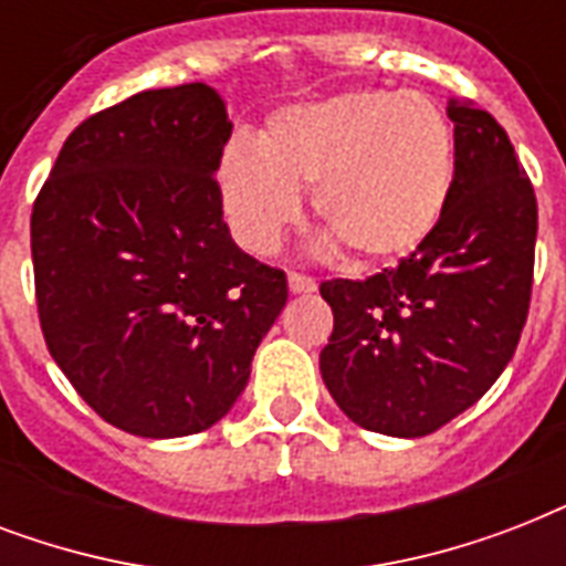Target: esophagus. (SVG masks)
Listing matches in <instances>:
<instances>
[{
    "label": "esophagus",
    "instance_id": "obj_1",
    "mask_svg": "<svg viewBox=\"0 0 566 566\" xmlns=\"http://www.w3.org/2000/svg\"><path fill=\"white\" fill-rule=\"evenodd\" d=\"M287 287H291L293 296H305V293L317 291V282H314V279H308V275L291 273L287 275Z\"/></svg>",
    "mask_w": 566,
    "mask_h": 566
}]
</instances>
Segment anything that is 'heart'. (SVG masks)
I'll return each mask as SVG.
<instances>
[{
  "label": "heart",
  "mask_w": 566,
  "mask_h": 566,
  "mask_svg": "<svg viewBox=\"0 0 566 566\" xmlns=\"http://www.w3.org/2000/svg\"><path fill=\"white\" fill-rule=\"evenodd\" d=\"M222 208L247 247L270 252L300 213L323 222L319 249L399 261L434 234L455 188V135L438 102L413 91H349L273 111L255 144L220 158Z\"/></svg>",
  "instance_id": "obj_1"
}]
</instances>
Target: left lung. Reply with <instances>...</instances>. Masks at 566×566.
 I'll list each match as a JSON object with an SVG mask.
<instances>
[{
	"instance_id": "obj_1",
	"label": "left lung",
	"mask_w": 566,
	"mask_h": 566,
	"mask_svg": "<svg viewBox=\"0 0 566 566\" xmlns=\"http://www.w3.org/2000/svg\"><path fill=\"white\" fill-rule=\"evenodd\" d=\"M455 188L438 229L394 270L323 282L335 328L319 373L361 429L422 438L482 399L517 349L535 273L537 202L505 128L449 105Z\"/></svg>"
}]
</instances>
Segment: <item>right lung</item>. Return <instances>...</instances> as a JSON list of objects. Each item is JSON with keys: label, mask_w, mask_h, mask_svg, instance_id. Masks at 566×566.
Masks as SVG:
<instances>
[{"label": "right lung", "mask_w": 566, "mask_h": 566, "mask_svg": "<svg viewBox=\"0 0 566 566\" xmlns=\"http://www.w3.org/2000/svg\"><path fill=\"white\" fill-rule=\"evenodd\" d=\"M231 123L202 82L144 91L66 137L31 211L43 337L102 420L137 438L211 429L287 302L231 240L217 188Z\"/></svg>", "instance_id": "1"}]
</instances>
